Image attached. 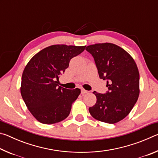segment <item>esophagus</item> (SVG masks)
<instances>
[{
	"label": "esophagus",
	"mask_w": 158,
	"mask_h": 158,
	"mask_svg": "<svg viewBox=\"0 0 158 158\" xmlns=\"http://www.w3.org/2000/svg\"><path fill=\"white\" fill-rule=\"evenodd\" d=\"M88 93V91L87 90H84V89H81V93L82 95H84V94H85V93Z\"/></svg>",
	"instance_id": "34e87169"
}]
</instances>
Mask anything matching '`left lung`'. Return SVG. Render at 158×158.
<instances>
[{
  "label": "left lung",
  "instance_id": "obj_1",
  "mask_svg": "<svg viewBox=\"0 0 158 158\" xmlns=\"http://www.w3.org/2000/svg\"><path fill=\"white\" fill-rule=\"evenodd\" d=\"M94 58L99 77L106 80L108 91H94L95 105L89 107L91 116L98 121L114 124L125 118L139 95V73L132 57L121 47L112 43L86 47Z\"/></svg>",
  "mask_w": 158,
  "mask_h": 158
}]
</instances>
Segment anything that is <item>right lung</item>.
I'll return each instance as SVG.
<instances>
[{
    "label": "right lung",
    "mask_w": 158,
    "mask_h": 158,
    "mask_svg": "<svg viewBox=\"0 0 158 158\" xmlns=\"http://www.w3.org/2000/svg\"><path fill=\"white\" fill-rule=\"evenodd\" d=\"M85 46L52 45L36 53L25 67L21 77V94L28 110L39 122L53 124L65 119L81 90L58 86L59 76L69 61Z\"/></svg>",
    "instance_id": "right-lung-1"
}]
</instances>
